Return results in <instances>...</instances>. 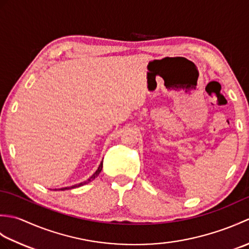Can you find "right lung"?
<instances>
[{"instance_id": "1", "label": "right lung", "mask_w": 249, "mask_h": 249, "mask_svg": "<svg viewBox=\"0 0 249 249\" xmlns=\"http://www.w3.org/2000/svg\"><path fill=\"white\" fill-rule=\"evenodd\" d=\"M102 169H103V161L100 162V165H99V167H98V169L96 170V172H95L93 176L89 178L88 181H86V182H82V183H79V184H76V185H73V186H70V187H64V188H61V190H65V189H71V188H76V187H79V186H82V185H84V184H87V183H89V182H91V181H93V179L96 178L98 174L100 173V171H102Z\"/></svg>"}]
</instances>
